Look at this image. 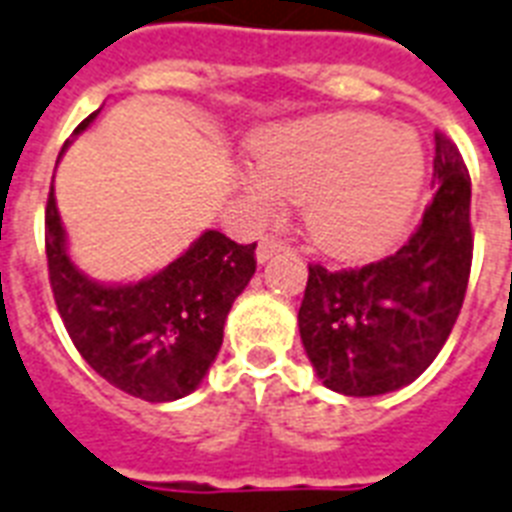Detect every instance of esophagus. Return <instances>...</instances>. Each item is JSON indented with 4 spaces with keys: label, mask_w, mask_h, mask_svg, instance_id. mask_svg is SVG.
<instances>
[{
    "label": "esophagus",
    "mask_w": 512,
    "mask_h": 512,
    "mask_svg": "<svg viewBox=\"0 0 512 512\" xmlns=\"http://www.w3.org/2000/svg\"><path fill=\"white\" fill-rule=\"evenodd\" d=\"M285 248H288V243H285L282 237H277V235H264V237H261V240H259V248H256V259H259L261 264H264V261L272 259L275 253L285 251Z\"/></svg>",
    "instance_id": "34e87169"
}]
</instances>
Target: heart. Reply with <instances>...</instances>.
<instances>
[{"instance_id":"1","label":"heart","mask_w":512,"mask_h":512,"mask_svg":"<svg viewBox=\"0 0 512 512\" xmlns=\"http://www.w3.org/2000/svg\"><path fill=\"white\" fill-rule=\"evenodd\" d=\"M245 187L259 206L304 200L309 235L335 256L394 243L418 206L425 158L418 137L370 113H330L277 126L256 142Z\"/></svg>"}]
</instances>
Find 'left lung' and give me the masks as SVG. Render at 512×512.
<instances>
[{
	"label": "left lung",
	"mask_w": 512,
	"mask_h": 512,
	"mask_svg": "<svg viewBox=\"0 0 512 512\" xmlns=\"http://www.w3.org/2000/svg\"><path fill=\"white\" fill-rule=\"evenodd\" d=\"M433 200L418 230L386 259L357 269L309 264L298 330L327 388L396 391L431 365L463 309L473 261L470 174L447 134H433Z\"/></svg>",
	"instance_id": "8db88e82"
}]
</instances>
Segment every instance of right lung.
Returning a JSON list of instances; mask_svg holds the SVG:
<instances>
[{
	"instance_id": "right-lung-1",
	"label": "right lung",
	"mask_w": 512,
	"mask_h": 512,
	"mask_svg": "<svg viewBox=\"0 0 512 512\" xmlns=\"http://www.w3.org/2000/svg\"><path fill=\"white\" fill-rule=\"evenodd\" d=\"M97 113L84 118L76 134ZM65 147L68 142L60 155ZM44 248L52 296L73 346L110 386L145 402H174L200 386L222 349L224 320L256 272V243L240 245L208 230L158 275L100 285L68 259L52 187Z\"/></svg>"
}]
</instances>
